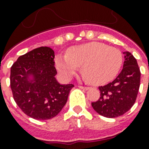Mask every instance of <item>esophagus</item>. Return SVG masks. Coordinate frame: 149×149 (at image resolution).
<instances>
[{
  "label": "esophagus",
  "mask_w": 149,
  "mask_h": 149,
  "mask_svg": "<svg viewBox=\"0 0 149 149\" xmlns=\"http://www.w3.org/2000/svg\"><path fill=\"white\" fill-rule=\"evenodd\" d=\"M79 87L80 89H83V90H85V91H86V90H88L89 87L88 86H79Z\"/></svg>",
  "instance_id": "esophagus-1"
}]
</instances>
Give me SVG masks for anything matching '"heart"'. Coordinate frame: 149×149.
Returning <instances> with one entry per match:
<instances>
[{
    "mask_svg": "<svg viewBox=\"0 0 149 149\" xmlns=\"http://www.w3.org/2000/svg\"><path fill=\"white\" fill-rule=\"evenodd\" d=\"M121 52L100 42H90L71 47L66 56H58L57 70L65 79H70L82 65V72L89 83L101 85L116 77L122 64Z\"/></svg>",
    "mask_w": 149,
    "mask_h": 149,
    "instance_id": "obj_1",
    "label": "heart"
}]
</instances>
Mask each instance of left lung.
<instances>
[{
    "instance_id": "8db88e82",
    "label": "left lung",
    "mask_w": 149,
    "mask_h": 149,
    "mask_svg": "<svg viewBox=\"0 0 149 149\" xmlns=\"http://www.w3.org/2000/svg\"><path fill=\"white\" fill-rule=\"evenodd\" d=\"M124 54L121 72L113 81L99 86L100 98L91 103L94 111L106 118H117L129 111L139 93L141 72L136 58L129 52Z\"/></svg>"
}]
</instances>
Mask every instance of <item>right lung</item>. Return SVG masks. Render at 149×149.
Segmentation results:
<instances>
[{
  "mask_svg": "<svg viewBox=\"0 0 149 149\" xmlns=\"http://www.w3.org/2000/svg\"><path fill=\"white\" fill-rule=\"evenodd\" d=\"M55 53L46 46L19 56L10 67L13 97L26 115L36 120L56 117L67 101L73 84H58Z\"/></svg>",
  "mask_w": 149,
  "mask_h": 149,
  "instance_id": "right-lung-1",
  "label": "right lung"
}]
</instances>
